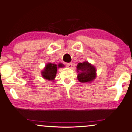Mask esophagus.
<instances>
[{
    "instance_id": "1",
    "label": "esophagus",
    "mask_w": 132,
    "mask_h": 132,
    "mask_svg": "<svg viewBox=\"0 0 132 132\" xmlns=\"http://www.w3.org/2000/svg\"><path fill=\"white\" fill-rule=\"evenodd\" d=\"M66 66H67V67H68V68H71L72 66V63H66Z\"/></svg>"
}]
</instances>
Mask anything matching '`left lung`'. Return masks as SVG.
Listing matches in <instances>:
<instances>
[{
  "mask_svg": "<svg viewBox=\"0 0 132 132\" xmlns=\"http://www.w3.org/2000/svg\"><path fill=\"white\" fill-rule=\"evenodd\" d=\"M77 71L78 73L77 78L81 82H91L96 78L95 68L87 61L79 63L77 64Z\"/></svg>",
  "mask_w": 132,
  "mask_h": 132,
  "instance_id": "obj_1",
  "label": "left lung"
}]
</instances>
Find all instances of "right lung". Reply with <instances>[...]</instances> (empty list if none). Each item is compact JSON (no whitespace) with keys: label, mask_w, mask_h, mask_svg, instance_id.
<instances>
[{"label":"right lung","mask_w":132,"mask_h":132,"mask_svg":"<svg viewBox=\"0 0 132 132\" xmlns=\"http://www.w3.org/2000/svg\"><path fill=\"white\" fill-rule=\"evenodd\" d=\"M64 65L61 63L57 66L56 64H52V63H48L45 66V69L42 72V77L45 80L52 81L54 80L57 74V68H63Z\"/></svg>","instance_id":"obj_1"}]
</instances>
